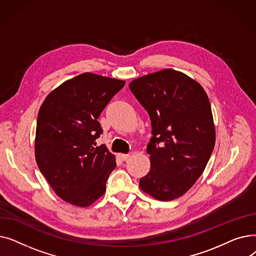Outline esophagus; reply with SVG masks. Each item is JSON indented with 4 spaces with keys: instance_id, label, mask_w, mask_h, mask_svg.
<instances>
[{
    "instance_id": "1",
    "label": "esophagus",
    "mask_w": 256,
    "mask_h": 256,
    "mask_svg": "<svg viewBox=\"0 0 256 256\" xmlns=\"http://www.w3.org/2000/svg\"><path fill=\"white\" fill-rule=\"evenodd\" d=\"M118 156L121 160H126L130 156V154H119Z\"/></svg>"
}]
</instances>
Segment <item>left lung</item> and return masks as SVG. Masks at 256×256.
I'll list each match as a JSON object with an SVG mask.
<instances>
[{
  "label": "left lung",
  "instance_id": "obj_1",
  "mask_svg": "<svg viewBox=\"0 0 256 256\" xmlns=\"http://www.w3.org/2000/svg\"><path fill=\"white\" fill-rule=\"evenodd\" d=\"M130 89L152 121L150 170L141 189L162 201L192 188L212 152L214 126L206 91L182 72L164 70L134 80Z\"/></svg>",
  "mask_w": 256,
  "mask_h": 256
}]
</instances>
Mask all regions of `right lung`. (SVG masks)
I'll use <instances>...</instances> for the list:
<instances>
[{"label": "right lung", "mask_w": 256, "mask_h": 256, "mask_svg": "<svg viewBox=\"0 0 256 256\" xmlns=\"http://www.w3.org/2000/svg\"><path fill=\"white\" fill-rule=\"evenodd\" d=\"M126 82L90 72L66 80L46 96L37 117L35 156L39 170L63 200L88 206L106 191L115 169L98 118Z\"/></svg>", "instance_id": "right-lung-1"}]
</instances>
